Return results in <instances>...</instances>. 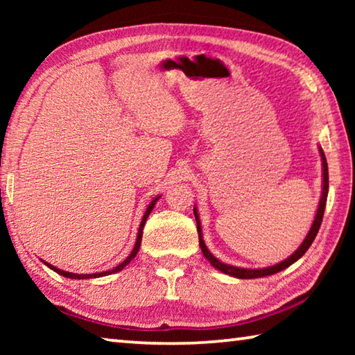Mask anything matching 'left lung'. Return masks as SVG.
I'll return each mask as SVG.
<instances>
[{
  "mask_svg": "<svg viewBox=\"0 0 355 355\" xmlns=\"http://www.w3.org/2000/svg\"><path fill=\"white\" fill-rule=\"evenodd\" d=\"M320 150V156H321V163H322V191H321V199H320V205H318L313 224H311L310 230L307 233V236L304 238L302 244L293 252V254L285 258L284 261H280L277 264H272V266L268 268H257V269H250V268H238L233 266V264H227L222 263L219 258H216L211 252L208 250L205 241H203V233H202V225H200V218H199V211H197V207L194 205V216H196V222H197V233H199V244L202 249L203 257L211 263V266L218 269V271L224 272L227 275H232V277L236 279H258V277H266V275H272L277 274L280 271H284L288 266H291L293 263H296L300 257H302L305 252L309 250V248L311 245V243L315 241L316 233L320 230L321 222H322V216H324V208H326V202H327V192H329V169H327V161H326V155H324L321 146L318 147Z\"/></svg>",
  "mask_w": 355,
  "mask_h": 355,
  "instance_id": "obj_1",
  "label": "left lung"
}]
</instances>
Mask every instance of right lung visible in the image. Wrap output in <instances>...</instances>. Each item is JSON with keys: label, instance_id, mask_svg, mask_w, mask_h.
I'll return each mask as SVG.
<instances>
[{"label": "right lung", "instance_id": "obj_1", "mask_svg": "<svg viewBox=\"0 0 355 355\" xmlns=\"http://www.w3.org/2000/svg\"><path fill=\"white\" fill-rule=\"evenodd\" d=\"M159 197L161 196H158V197H155V199L148 203V207H147V209H146V213H144V216H142V220H141V225H139V230H137V238H136V244H135V248H133V250H131V254L125 258V260L119 264V266H116L114 269H110V271H103V272H94V274H75V272H69V271H62V269H59V268H56V266H53V264H50V263H46L45 260H42V263L44 264H46L48 268L50 269H53V271L55 272H58L59 275H64V277H67V279H75V280H84V279H97V277H105V275H110V274H114V272H119V271H122V269L127 266V264L133 260V258L137 255V252H139V248H141V241H142V230H144V225H146V220H147V218H148V214L152 213V209H153V207H155V203L159 200Z\"/></svg>", "mask_w": 355, "mask_h": 355}]
</instances>
